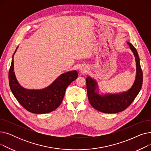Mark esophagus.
Masks as SVG:
<instances>
[{
    "label": "esophagus",
    "mask_w": 151,
    "mask_h": 151,
    "mask_svg": "<svg viewBox=\"0 0 151 151\" xmlns=\"http://www.w3.org/2000/svg\"><path fill=\"white\" fill-rule=\"evenodd\" d=\"M80 70L81 73H86V72H87V71H88V68H87V67H86L85 66H81L80 67Z\"/></svg>",
    "instance_id": "obj_1"
}]
</instances>
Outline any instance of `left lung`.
Returning a JSON list of instances; mask_svg holds the SVG:
<instances>
[{
	"mask_svg": "<svg viewBox=\"0 0 151 151\" xmlns=\"http://www.w3.org/2000/svg\"><path fill=\"white\" fill-rule=\"evenodd\" d=\"M133 53L136 61V77L131 88L127 91L109 93H99L97 81L91 76L86 78L87 93L92 106L105 113H116L125 110L139 93L142 84V72L140 65L138 54L133 45L127 42Z\"/></svg>",
	"mask_w": 151,
	"mask_h": 151,
	"instance_id": "left-lung-1",
	"label": "left lung"
}]
</instances>
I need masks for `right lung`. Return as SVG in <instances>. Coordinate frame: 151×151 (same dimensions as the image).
<instances>
[{
    "label": "right lung",
    "instance_id": "1",
    "mask_svg": "<svg viewBox=\"0 0 151 151\" xmlns=\"http://www.w3.org/2000/svg\"><path fill=\"white\" fill-rule=\"evenodd\" d=\"M9 70L10 89L19 104L28 111L35 114L50 113L57 109L63 100L67 87L78 78L76 70L61 74L46 88L42 89H27L20 85L14 71V55Z\"/></svg>",
    "mask_w": 151,
    "mask_h": 151
}]
</instances>
